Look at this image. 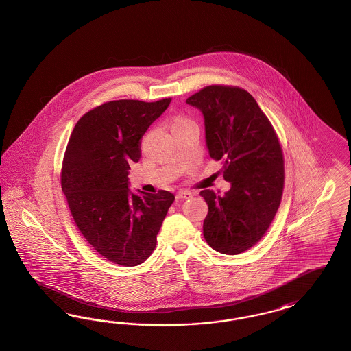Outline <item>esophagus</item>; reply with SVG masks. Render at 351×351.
<instances>
[{
    "mask_svg": "<svg viewBox=\"0 0 351 351\" xmlns=\"http://www.w3.org/2000/svg\"><path fill=\"white\" fill-rule=\"evenodd\" d=\"M191 193L188 191H180L176 193V198L178 199H186V198H191Z\"/></svg>",
    "mask_w": 351,
    "mask_h": 351,
    "instance_id": "34e87169",
    "label": "esophagus"
}]
</instances>
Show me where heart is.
Returning a JSON list of instances; mask_svg holds the SVG:
<instances>
[{
  "instance_id": "b5f03b06",
  "label": "heart",
  "mask_w": 351,
  "mask_h": 351,
  "mask_svg": "<svg viewBox=\"0 0 351 351\" xmlns=\"http://www.w3.org/2000/svg\"><path fill=\"white\" fill-rule=\"evenodd\" d=\"M189 122H191V119H188V118H175L173 125H172V128H178V126H180V125H185V123H189Z\"/></svg>"
}]
</instances>
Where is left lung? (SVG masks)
Returning a JSON list of instances; mask_svg holds the SVG:
<instances>
[{"mask_svg": "<svg viewBox=\"0 0 351 351\" xmlns=\"http://www.w3.org/2000/svg\"><path fill=\"white\" fill-rule=\"evenodd\" d=\"M204 117L210 157L223 160V195L202 191L208 204L203 235L215 251L242 254L255 245L279 208L285 167L283 153L254 96L233 86H207L186 99Z\"/></svg>", "mask_w": 351, "mask_h": 351, "instance_id": "8db88e82", "label": "left lung"}]
</instances>
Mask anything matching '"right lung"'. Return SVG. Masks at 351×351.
I'll list each match as a JSON object with an SVG mask.
<instances>
[{"mask_svg":"<svg viewBox=\"0 0 351 351\" xmlns=\"http://www.w3.org/2000/svg\"><path fill=\"white\" fill-rule=\"evenodd\" d=\"M114 100L96 106L75 123L64 154L62 189L75 225L106 260L123 266L144 263L175 195L128 189V170L141 156L149 126L170 106Z\"/></svg>","mask_w":351,"mask_h":351,"instance_id":"right-lung-1","label":"right lung"}]
</instances>
